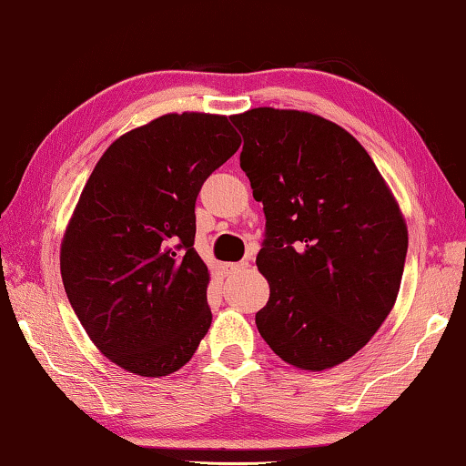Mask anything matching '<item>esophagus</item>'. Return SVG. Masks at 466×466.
Masks as SVG:
<instances>
[{
    "instance_id": "obj_1",
    "label": "esophagus",
    "mask_w": 466,
    "mask_h": 466,
    "mask_svg": "<svg viewBox=\"0 0 466 466\" xmlns=\"http://www.w3.org/2000/svg\"><path fill=\"white\" fill-rule=\"evenodd\" d=\"M249 267L248 260H241V262H228L225 264V270L228 275H235V273H241V270H246Z\"/></svg>"
}]
</instances>
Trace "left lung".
I'll return each mask as SVG.
<instances>
[{"instance_id":"left-lung-1","label":"left lung","mask_w":466,"mask_h":466,"mask_svg":"<svg viewBox=\"0 0 466 466\" xmlns=\"http://www.w3.org/2000/svg\"><path fill=\"white\" fill-rule=\"evenodd\" d=\"M231 120L267 217L256 264L270 296L256 312L258 331L291 367H338L396 304L408 249L402 210L367 149L331 120L275 108Z\"/></svg>"}]
</instances>
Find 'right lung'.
Listing matches in <instances>:
<instances>
[{"instance_id":"1","label":"right lung","mask_w":466,"mask_h":466,"mask_svg":"<svg viewBox=\"0 0 466 466\" xmlns=\"http://www.w3.org/2000/svg\"><path fill=\"white\" fill-rule=\"evenodd\" d=\"M239 146L220 114H164L120 135L85 183L60 248L64 289L89 339L128 373H175L208 333L196 199Z\"/></svg>"}]
</instances>
